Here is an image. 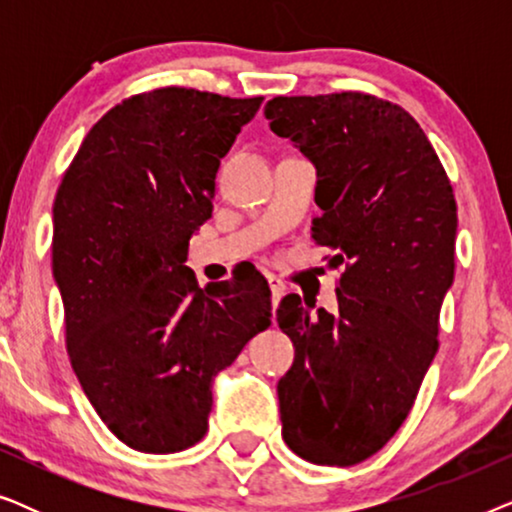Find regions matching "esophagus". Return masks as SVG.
Masks as SVG:
<instances>
[{
	"mask_svg": "<svg viewBox=\"0 0 512 512\" xmlns=\"http://www.w3.org/2000/svg\"><path fill=\"white\" fill-rule=\"evenodd\" d=\"M268 284H270V291H272V305L277 307V303L282 300V296L286 293V284L275 275H268Z\"/></svg>",
	"mask_w": 512,
	"mask_h": 512,
	"instance_id": "esophagus-1",
	"label": "esophagus"
}]
</instances>
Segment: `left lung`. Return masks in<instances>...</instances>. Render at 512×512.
<instances>
[{"label": "left lung", "mask_w": 512, "mask_h": 512, "mask_svg": "<svg viewBox=\"0 0 512 512\" xmlns=\"http://www.w3.org/2000/svg\"><path fill=\"white\" fill-rule=\"evenodd\" d=\"M265 118L317 170L312 237L345 265L335 314L298 293L277 307L296 347L277 384L282 436L312 464L354 466L401 429L438 352L457 202L398 104L363 93L275 97Z\"/></svg>", "instance_id": "left-lung-1"}]
</instances>
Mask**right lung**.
I'll list each match as a JSON object with an SVG mask.
<instances>
[{"label":"right lung","mask_w":512,"mask_h":512,"mask_svg":"<svg viewBox=\"0 0 512 512\" xmlns=\"http://www.w3.org/2000/svg\"><path fill=\"white\" fill-rule=\"evenodd\" d=\"M263 97L135 95L83 139L53 202V279L83 394L132 450L207 433L214 377L272 319L261 272L200 289L188 240L212 219L221 158Z\"/></svg>","instance_id":"add662e5"}]
</instances>
